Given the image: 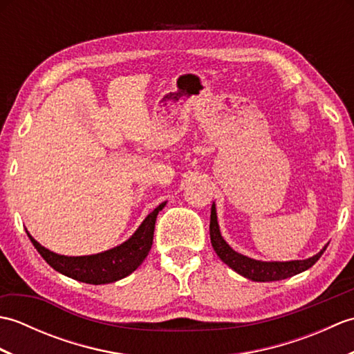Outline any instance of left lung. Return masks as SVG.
<instances>
[{"mask_svg":"<svg viewBox=\"0 0 354 354\" xmlns=\"http://www.w3.org/2000/svg\"><path fill=\"white\" fill-rule=\"evenodd\" d=\"M209 239H212V245L216 254L221 257V260L223 263H227L231 269H234L237 274L243 275L245 278H250L252 281H277L284 280V278H289L292 275H297L299 272H303V270L312 268L327 250V246H324L317 255H313V257L307 260L259 261L248 259L245 255L231 250L230 245L222 239L219 223H217L214 204L212 205V217H209Z\"/></svg>","mask_w":354,"mask_h":354,"instance_id":"1","label":"left lung"}]
</instances>
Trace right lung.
<instances>
[{"label":"right lung","mask_w":354,"mask_h":354,"mask_svg":"<svg viewBox=\"0 0 354 354\" xmlns=\"http://www.w3.org/2000/svg\"><path fill=\"white\" fill-rule=\"evenodd\" d=\"M165 202L158 205L150 213L145 222L140 225V228L135 231V234L120 245L114 250L104 251L95 255H85V257H66L48 251L47 248L39 245L36 240L28 234L33 246L42 255V259L48 265L66 277H71L74 280L88 284H106L114 283L117 280L132 274L137 269L142 260L147 257V254L152 248L153 231L156 216L161 212Z\"/></svg>","instance_id":"obj_1"}]
</instances>
